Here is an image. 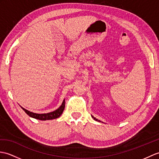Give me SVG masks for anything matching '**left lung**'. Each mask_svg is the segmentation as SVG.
Here are the masks:
<instances>
[{
  "mask_svg": "<svg viewBox=\"0 0 159 159\" xmlns=\"http://www.w3.org/2000/svg\"><path fill=\"white\" fill-rule=\"evenodd\" d=\"M91 116H92V118H93V119H94L95 120H96V121H98V122H101V121H100V120H99L97 119H96V118H95V117H94L93 116H92V115H91Z\"/></svg>",
  "mask_w": 159,
  "mask_h": 159,
  "instance_id": "1",
  "label": "left lung"
}]
</instances>
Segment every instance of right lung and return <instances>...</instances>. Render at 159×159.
I'll return each instance as SVG.
<instances>
[{
  "mask_svg": "<svg viewBox=\"0 0 159 159\" xmlns=\"http://www.w3.org/2000/svg\"><path fill=\"white\" fill-rule=\"evenodd\" d=\"M21 108L24 110V112L26 113L28 116H30L32 118H34V119L41 120H52V119H57V118L60 117L61 115V114L63 113V111H64V108H65V99L63 100L61 105L59 107L57 110H55L54 111L49 112V113H44V114L34 113V112L29 111V110L24 108L23 107L21 106Z\"/></svg>",
  "mask_w": 159,
  "mask_h": 159,
  "instance_id": "add662e5",
  "label": "right lung"
}]
</instances>
